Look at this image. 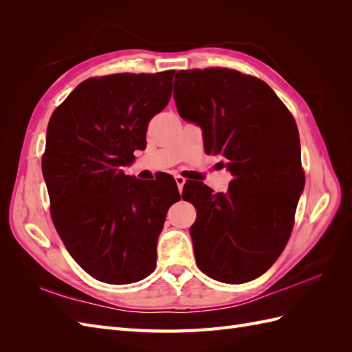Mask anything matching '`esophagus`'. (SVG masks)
<instances>
[{
	"label": "esophagus",
	"instance_id": "obj_1",
	"mask_svg": "<svg viewBox=\"0 0 352 352\" xmlns=\"http://www.w3.org/2000/svg\"><path fill=\"white\" fill-rule=\"evenodd\" d=\"M175 180H176V184H177V189H179V192H182V189H184V185H185V182H186V179H185L184 176L177 175V176L175 177Z\"/></svg>",
	"mask_w": 352,
	"mask_h": 352
}]
</instances>
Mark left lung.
Instances as JSON below:
<instances>
[{
  "instance_id": "left-lung-1",
  "label": "left lung",
  "mask_w": 352,
  "mask_h": 352,
  "mask_svg": "<svg viewBox=\"0 0 352 352\" xmlns=\"http://www.w3.org/2000/svg\"><path fill=\"white\" fill-rule=\"evenodd\" d=\"M173 97L180 117L202 129L206 153L225 157L233 176L226 194L198 184L195 199L186 195L197 208V265L219 282H250L285 250L304 189L294 116L267 83L226 67L179 70Z\"/></svg>"
}]
</instances>
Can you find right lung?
Here are the masks:
<instances>
[{"instance_id":"obj_1","label":"right lung","mask_w":352,"mask_h":352,"mask_svg":"<svg viewBox=\"0 0 352 352\" xmlns=\"http://www.w3.org/2000/svg\"><path fill=\"white\" fill-rule=\"evenodd\" d=\"M175 70L116 73L79 83L52 113L42 154L51 219L94 279L126 285L155 269L166 212L180 199L122 172L145 146L148 123L172 97Z\"/></svg>"}]
</instances>
